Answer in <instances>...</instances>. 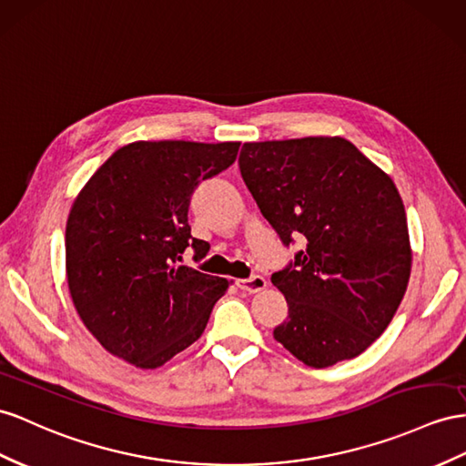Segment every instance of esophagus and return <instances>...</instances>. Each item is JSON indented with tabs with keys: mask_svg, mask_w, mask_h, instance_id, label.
<instances>
[{
	"mask_svg": "<svg viewBox=\"0 0 466 466\" xmlns=\"http://www.w3.org/2000/svg\"><path fill=\"white\" fill-rule=\"evenodd\" d=\"M236 285L242 291H246V293H258V291H264L266 289L268 281L261 278V276H252V278H248V279H238Z\"/></svg>",
	"mask_w": 466,
	"mask_h": 466,
	"instance_id": "esophagus-1",
	"label": "esophagus"
}]
</instances>
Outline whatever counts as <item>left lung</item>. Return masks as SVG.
I'll return each instance as SVG.
<instances>
[{"instance_id":"left-lung-1","label":"left lung","mask_w":466,"mask_h":466,"mask_svg":"<svg viewBox=\"0 0 466 466\" xmlns=\"http://www.w3.org/2000/svg\"><path fill=\"white\" fill-rule=\"evenodd\" d=\"M238 165L281 242H305L271 276L289 305L273 339L311 368L362 354L388 329L411 273L396 185L344 137L244 143Z\"/></svg>"}]
</instances>
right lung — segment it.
<instances>
[{
  "label": "right lung",
  "instance_id": "right-lung-1",
  "mask_svg": "<svg viewBox=\"0 0 466 466\" xmlns=\"http://www.w3.org/2000/svg\"><path fill=\"white\" fill-rule=\"evenodd\" d=\"M240 143L134 141L82 187L66 220V281L82 323L110 354L159 368L190 347L228 279L178 266L190 195L236 161Z\"/></svg>",
  "mask_w": 466,
  "mask_h": 466
}]
</instances>
